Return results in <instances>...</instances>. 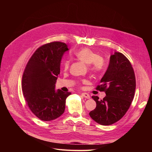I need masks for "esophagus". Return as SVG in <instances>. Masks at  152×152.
I'll use <instances>...</instances> for the list:
<instances>
[{
	"label": "esophagus",
	"instance_id": "34e87169",
	"mask_svg": "<svg viewBox=\"0 0 152 152\" xmlns=\"http://www.w3.org/2000/svg\"><path fill=\"white\" fill-rule=\"evenodd\" d=\"M82 95L84 96V98H87V99H89L91 97H90V96H89V94H87V93H83L82 94Z\"/></svg>",
	"mask_w": 152,
	"mask_h": 152
}]
</instances>
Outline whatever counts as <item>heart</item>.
Masks as SVG:
<instances>
[{"mask_svg": "<svg viewBox=\"0 0 152 152\" xmlns=\"http://www.w3.org/2000/svg\"><path fill=\"white\" fill-rule=\"evenodd\" d=\"M75 55L82 61H83L87 65H90V70L94 73H100L104 69V61L103 58L89 48H82L76 52ZM69 64H70V62L68 60H66L64 62L63 68L65 70H67L68 68ZM86 82V80H83V82Z\"/></svg>", "mask_w": 152, "mask_h": 152, "instance_id": "b5f03b06", "label": "heart"}]
</instances>
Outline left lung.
Wrapping results in <instances>:
<instances>
[{
  "label": "left lung",
  "mask_w": 152,
  "mask_h": 152,
  "mask_svg": "<svg viewBox=\"0 0 152 152\" xmlns=\"http://www.w3.org/2000/svg\"><path fill=\"white\" fill-rule=\"evenodd\" d=\"M100 82L96 89L104 91L106 96L103 99L92 96L96 107L89 115L101 125H112L124 116L134 96L136 78L129 59L121 53L115 52Z\"/></svg>",
  "instance_id": "8db88e82"
}]
</instances>
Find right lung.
<instances>
[{
	"instance_id": "obj_1",
	"label": "right lung",
	"mask_w": 152,
	"mask_h": 152,
	"mask_svg": "<svg viewBox=\"0 0 152 152\" xmlns=\"http://www.w3.org/2000/svg\"><path fill=\"white\" fill-rule=\"evenodd\" d=\"M61 42L45 44L31 56L23 72L22 90L30 110L43 121H53L65 112L66 99L71 94L55 91L57 77L60 73L61 58L68 50Z\"/></svg>"
}]
</instances>
